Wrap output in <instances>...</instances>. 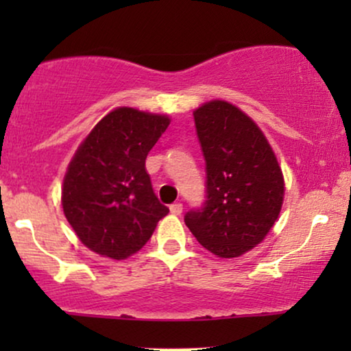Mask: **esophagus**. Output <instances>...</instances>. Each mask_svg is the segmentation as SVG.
Masks as SVG:
<instances>
[{"label":"esophagus","mask_w":351,"mask_h":351,"mask_svg":"<svg viewBox=\"0 0 351 351\" xmlns=\"http://www.w3.org/2000/svg\"><path fill=\"white\" fill-rule=\"evenodd\" d=\"M170 211H171V215H181V211H183V204L181 203H173L171 206H170Z\"/></svg>","instance_id":"obj_1"}]
</instances>
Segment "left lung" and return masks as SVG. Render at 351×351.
Returning <instances> with one entry per match:
<instances>
[{"label":"left lung","mask_w":351,"mask_h":351,"mask_svg":"<svg viewBox=\"0 0 351 351\" xmlns=\"http://www.w3.org/2000/svg\"><path fill=\"white\" fill-rule=\"evenodd\" d=\"M206 162V199L184 215L198 243L237 257L267 236L284 201V178L271 145L243 110L211 100L195 110Z\"/></svg>","instance_id":"left-lung-1"}]
</instances>
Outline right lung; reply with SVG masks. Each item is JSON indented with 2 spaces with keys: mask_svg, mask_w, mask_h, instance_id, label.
<instances>
[{
  "mask_svg": "<svg viewBox=\"0 0 351 351\" xmlns=\"http://www.w3.org/2000/svg\"><path fill=\"white\" fill-rule=\"evenodd\" d=\"M170 125L167 115L120 107L80 143L62 184V209L84 245L125 259L147 244L168 209L153 193L145 160Z\"/></svg>",
  "mask_w": 351,
  "mask_h": 351,
  "instance_id": "1",
  "label": "right lung"
}]
</instances>
